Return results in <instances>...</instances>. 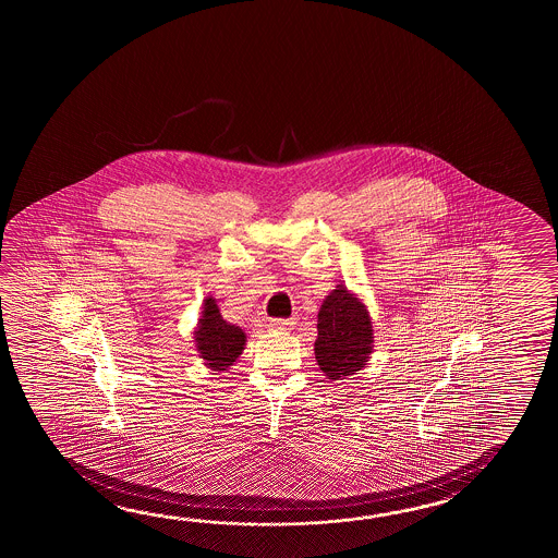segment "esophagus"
I'll list each match as a JSON object with an SVG mask.
<instances>
[{
  "label": "esophagus",
  "instance_id": "obj_1",
  "mask_svg": "<svg viewBox=\"0 0 558 558\" xmlns=\"http://www.w3.org/2000/svg\"><path fill=\"white\" fill-rule=\"evenodd\" d=\"M293 327V320L271 319L269 320V329L271 331H289Z\"/></svg>",
  "mask_w": 558,
  "mask_h": 558
}]
</instances>
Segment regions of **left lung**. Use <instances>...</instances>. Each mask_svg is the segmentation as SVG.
<instances>
[{"label": "left lung", "instance_id": "obj_1", "mask_svg": "<svg viewBox=\"0 0 558 558\" xmlns=\"http://www.w3.org/2000/svg\"><path fill=\"white\" fill-rule=\"evenodd\" d=\"M315 359L327 379L343 380L365 368L373 353V319L361 296L337 284L317 315Z\"/></svg>", "mask_w": 558, "mask_h": 558}]
</instances>
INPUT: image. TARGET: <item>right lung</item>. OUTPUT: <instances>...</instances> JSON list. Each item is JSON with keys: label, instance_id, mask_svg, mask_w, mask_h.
Returning a JSON list of instances; mask_svg holds the SVG:
<instances>
[{"label": "right lung", "instance_id": "right-lung-1", "mask_svg": "<svg viewBox=\"0 0 558 558\" xmlns=\"http://www.w3.org/2000/svg\"><path fill=\"white\" fill-rule=\"evenodd\" d=\"M193 343L205 367L226 373L243 353L247 335L238 325L223 319L215 296L207 295L193 331Z\"/></svg>", "mask_w": 558, "mask_h": 558}]
</instances>
